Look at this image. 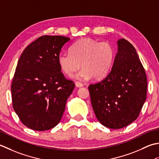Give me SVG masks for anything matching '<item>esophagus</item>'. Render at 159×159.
<instances>
[{
  "mask_svg": "<svg viewBox=\"0 0 159 159\" xmlns=\"http://www.w3.org/2000/svg\"><path fill=\"white\" fill-rule=\"evenodd\" d=\"M75 86L77 87H78V88H80V87H82L83 86V84L80 82H75Z\"/></svg>",
  "mask_w": 159,
  "mask_h": 159,
  "instance_id": "obj_1",
  "label": "esophagus"
}]
</instances>
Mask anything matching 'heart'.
Wrapping results in <instances>:
<instances>
[{
	"instance_id": "obj_1",
	"label": "heart",
	"mask_w": 159,
	"mask_h": 159,
	"mask_svg": "<svg viewBox=\"0 0 159 159\" xmlns=\"http://www.w3.org/2000/svg\"><path fill=\"white\" fill-rule=\"evenodd\" d=\"M115 54L114 46L108 42L83 38L70 47V52L60 53L57 60L61 70L67 75H72L82 66L76 78L88 80L92 77L100 80L111 71Z\"/></svg>"
}]
</instances>
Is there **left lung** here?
I'll return each mask as SVG.
<instances>
[{
    "label": "left lung",
    "mask_w": 159,
    "mask_h": 159,
    "mask_svg": "<svg viewBox=\"0 0 159 159\" xmlns=\"http://www.w3.org/2000/svg\"><path fill=\"white\" fill-rule=\"evenodd\" d=\"M112 69L89 90L97 119L106 127L120 129L137 119L146 100L147 77L134 47L122 38Z\"/></svg>",
    "instance_id": "obj_1"
}]
</instances>
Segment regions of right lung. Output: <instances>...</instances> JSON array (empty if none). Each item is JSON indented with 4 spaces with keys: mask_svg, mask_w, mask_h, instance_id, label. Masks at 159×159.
I'll return each mask as SVG.
<instances>
[{
    "mask_svg": "<svg viewBox=\"0 0 159 159\" xmlns=\"http://www.w3.org/2000/svg\"><path fill=\"white\" fill-rule=\"evenodd\" d=\"M69 40L43 35L28 45L19 58L11 86L12 104L29 128L48 130L62 117L75 84L64 76L57 59Z\"/></svg>",
    "mask_w": 159,
    "mask_h": 159,
    "instance_id": "add662e5",
    "label": "right lung"
}]
</instances>
